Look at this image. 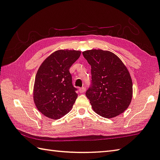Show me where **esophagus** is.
I'll list each match as a JSON object with an SVG mask.
<instances>
[{"mask_svg": "<svg viewBox=\"0 0 160 160\" xmlns=\"http://www.w3.org/2000/svg\"><path fill=\"white\" fill-rule=\"evenodd\" d=\"M86 90V88H85V87H82V88H81L79 89V92L80 93H82V92H85Z\"/></svg>", "mask_w": 160, "mask_h": 160, "instance_id": "esophagus-1", "label": "esophagus"}]
</instances>
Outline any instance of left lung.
Returning a JSON list of instances; mask_svg holds the SVG:
<instances>
[{
    "instance_id": "obj_1",
    "label": "left lung",
    "mask_w": 160,
    "mask_h": 160,
    "mask_svg": "<svg viewBox=\"0 0 160 160\" xmlns=\"http://www.w3.org/2000/svg\"><path fill=\"white\" fill-rule=\"evenodd\" d=\"M82 54L91 66L92 85L85 94L93 110L107 118L125 112L132 96V80L125 65L109 51L92 49Z\"/></svg>"
}]
</instances>
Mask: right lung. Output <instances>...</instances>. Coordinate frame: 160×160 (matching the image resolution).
Segmentation results:
<instances>
[{
    "instance_id": "obj_1",
    "label": "right lung",
    "mask_w": 160,
    "mask_h": 160,
    "mask_svg": "<svg viewBox=\"0 0 160 160\" xmlns=\"http://www.w3.org/2000/svg\"><path fill=\"white\" fill-rule=\"evenodd\" d=\"M81 52L58 50L45 59L37 70L33 98L37 109L51 119H59L68 113L78 97L72 84L70 66Z\"/></svg>"
}]
</instances>
